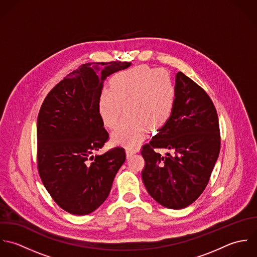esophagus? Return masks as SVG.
<instances>
[{"label":"esophagus","instance_id":"obj_1","mask_svg":"<svg viewBox=\"0 0 257 257\" xmlns=\"http://www.w3.org/2000/svg\"><path fill=\"white\" fill-rule=\"evenodd\" d=\"M138 152V150L136 148H133V147H127L126 148V155L127 157H131L132 155L136 154Z\"/></svg>","mask_w":257,"mask_h":257}]
</instances>
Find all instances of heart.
<instances>
[{"label":"heart","mask_w":257,"mask_h":257,"mask_svg":"<svg viewBox=\"0 0 257 257\" xmlns=\"http://www.w3.org/2000/svg\"><path fill=\"white\" fill-rule=\"evenodd\" d=\"M176 102V85L171 75L148 65H138L116 73L110 88L98 96L97 109L104 125L114 128L123 108L126 116L112 134L114 142L138 144L147 130L162 128L171 118Z\"/></svg>","instance_id":"heart-1"}]
</instances>
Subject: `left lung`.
<instances>
[{
  "instance_id": "obj_1",
  "label": "left lung",
  "mask_w": 257,
  "mask_h": 257,
  "mask_svg": "<svg viewBox=\"0 0 257 257\" xmlns=\"http://www.w3.org/2000/svg\"><path fill=\"white\" fill-rule=\"evenodd\" d=\"M142 147V180L160 205L180 209L204 192L220 150L215 107L205 90L179 71L176 102L169 121ZM154 149L170 152L162 156Z\"/></svg>"
}]
</instances>
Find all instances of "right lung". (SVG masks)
Segmentation results:
<instances>
[{
    "instance_id": "add662e5",
    "label": "right lung",
    "mask_w": 257,
    "mask_h": 257,
    "mask_svg": "<svg viewBox=\"0 0 257 257\" xmlns=\"http://www.w3.org/2000/svg\"><path fill=\"white\" fill-rule=\"evenodd\" d=\"M99 65L104 66L100 77L96 74ZM130 65L126 61L82 64L52 88L40 109L39 174L53 201L71 214H88L102 205L126 160L122 147L92 154L109 138L97 109L103 81Z\"/></svg>"
}]
</instances>
